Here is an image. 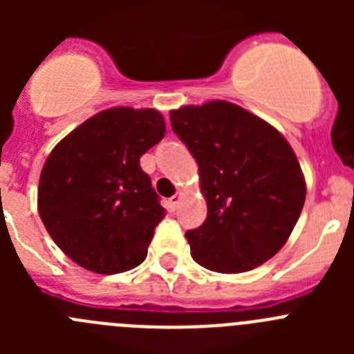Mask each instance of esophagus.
I'll use <instances>...</instances> for the list:
<instances>
[{"label":"esophagus","instance_id":"esophagus-1","mask_svg":"<svg viewBox=\"0 0 354 354\" xmlns=\"http://www.w3.org/2000/svg\"><path fill=\"white\" fill-rule=\"evenodd\" d=\"M179 202H180V193H177V195H174L170 200H168V205H170L171 211H175V209H177Z\"/></svg>","mask_w":354,"mask_h":354}]
</instances>
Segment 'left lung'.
<instances>
[{
	"instance_id": "8db88e82",
	"label": "left lung",
	"mask_w": 354,
	"mask_h": 354,
	"mask_svg": "<svg viewBox=\"0 0 354 354\" xmlns=\"http://www.w3.org/2000/svg\"><path fill=\"white\" fill-rule=\"evenodd\" d=\"M170 122L198 165L207 202L204 223L186 232L195 262L243 273L270 261L289 239L306 195L287 140L227 101L174 109Z\"/></svg>"
}]
</instances>
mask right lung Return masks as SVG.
Returning <instances> with one entry per match:
<instances>
[{
    "label": "right lung",
    "instance_id": "1",
    "mask_svg": "<svg viewBox=\"0 0 354 354\" xmlns=\"http://www.w3.org/2000/svg\"><path fill=\"white\" fill-rule=\"evenodd\" d=\"M165 131L156 109H104L49 154L39 183L40 220L84 270L115 274L145 261L165 209L140 158Z\"/></svg>",
    "mask_w": 354,
    "mask_h": 354
}]
</instances>
